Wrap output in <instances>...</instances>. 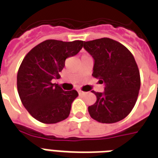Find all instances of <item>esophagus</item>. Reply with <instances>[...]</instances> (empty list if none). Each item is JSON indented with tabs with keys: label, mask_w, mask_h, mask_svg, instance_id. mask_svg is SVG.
Instances as JSON below:
<instances>
[{
	"label": "esophagus",
	"mask_w": 158,
	"mask_h": 158,
	"mask_svg": "<svg viewBox=\"0 0 158 158\" xmlns=\"http://www.w3.org/2000/svg\"><path fill=\"white\" fill-rule=\"evenodd\" d=\"M78 93L80 94V95H85L86 94V92H83V91H81V90H79L78 91Z\"/></svg>",
	"instance_id": "obj_1"
}]
</instances>
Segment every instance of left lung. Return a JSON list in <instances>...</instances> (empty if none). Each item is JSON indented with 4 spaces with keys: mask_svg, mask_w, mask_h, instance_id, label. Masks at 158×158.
<instances>
[{
    "mask_svg": "<svg viewBox=\"0 0 158 158\" xmlns=\"http://www.w3.org/2000/svg\"><path fill=\"white\" fill-rule=\"evenodd\" d=\"M83 47L94 59L93 77L105 83L103 93L92 91L97 101L88 107L89 114L100 123L120 121L134 108L140 87L134 56L125 46L109 38L84 41Z\"/></svg>",
    "mask_w": 158,
    "mask_h": 158,
    "instance_id": "1",
    "label": "left lung"
}]
</instances>
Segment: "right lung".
<instances>
[{
	"label": "right lung",
	"instance_id": "right-lung-1",
	"mask_svg": "<svg viewBox=\"0 0 158 158\" xmlns=\"http://www.w3.org/2000/svg\"><path fill=\"white\" fill-rule=\"evenodd\" d=\"M83 43L47 40L24 57L18 69V92L25 109L35 119L44 124H55L69 116L78 93L64 91L60 85L52 83V80L60 77L65 60L77 55Z\"/></svg>",
	"mask_w": 158,
	"mask_h": 158
}]
</instances>
